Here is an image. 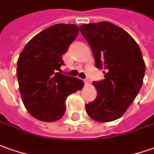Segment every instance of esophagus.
Segmentation results:
<instances>
[{
  "label": "esophagus",
  "mask_w": 154,
  "mask_h": 154,
  "mask_svg": "<svg viewBox=\"0 0 154 154\" xmlns=\"http://www.w3.org/2000/svg\"><path fill=\"white\" fill-rule=\"evenodd\" d=\"M84 84H85V86H89L90 85V81L88 79H84Z\"/></svg>",
  "instance_id": "obj_1"
}]
</instances>
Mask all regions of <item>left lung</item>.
I'll list each match as a JSON object with an SVG mask.
<instances>
[{"instance_id":"8db88e82","label":"left lung","mask_w":154,"mask_h":154,"mask_svg":"<svg viewBox=\"0 0 154 154\" xmlns=\"http://www.w3.org/2000/svg\"><path fill=\"white\" fill-rule=\"evenodd\" d=\"M80 30L92 49L96 68L105 70V79L93 82L97 96L85 105L86 112L99 122L118 119L142 85L146 66L141 51L129 33L110 22L82 24Z\"/></svg>"}]
</instances>
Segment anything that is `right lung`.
I'll use <instances>...</instances> for the list:
<instances>
[{"instance_id":"obj_1","label":"right lung","mask_w":154,"mask_h":154,"mask_svg":"<svg viewBox=\"0 0 154 154\" xmlns=\"http://www.w3.org/2000/svg\"><path fill=\"white\" fill-rule=\"evenodd\" d=\"M76 24H57L43 29L25 45L17 63L22 100L36 119L54 122L66 112V97L82 89L84 82L64 75L62 56L77 38Z\"/></svg>"}]
</instances>
